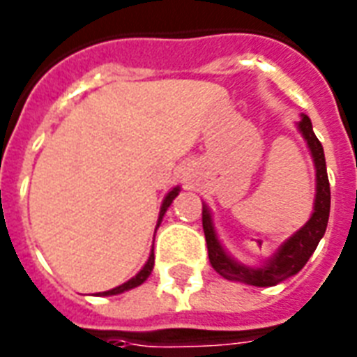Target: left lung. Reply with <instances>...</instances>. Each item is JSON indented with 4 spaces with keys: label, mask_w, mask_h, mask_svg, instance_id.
I'll return each mask as SVG.
<instances>
[{
    "label": "left lung",
    "mask_w": 357,
    "mask_h": 357,
    "mask_svg": "<svg viewBox=\"0 0 357 357\" xmlns=\"http://www.w3.org/2000/svg\"><path fill=\"white\" fill-rule=\"evenodd\" d=\"M300 131L307 140L311 155L315 161L317 168V196H315V209L313 215L307 220L304 228L296 231L293 237L285 241L280 246L272 259H268L265 266L261 268H248V266L238 265L237 261L229 257L224 248L218 243L215 229H213L211 215L207 211V207H202V226L206 234L207 254H209V263L215 271L231 282H243L255 287H272L276 283L294 276L296 272L302 271L307 263L317 244L322 238L328 226V217H330V181H328L326 172V159H324V150H322L321 140L317 139L311 128V120L307 116H302L298 123Z\"/></svg>",
    "instance_id": "8db88e82"
}]
</instances>
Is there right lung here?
Segmentation results:
<instances>
[{"mask_svg": "<svg viewBox=\"0 0 357 357\" xmlns=\"http://www.w3.org/2000/svg\"><path fill=\"white\" fill-rule=\"evenodd\" d=\"M178 192H179L178 187L168 192V196H167V198H165V202H162V206H161V213H159V222H161V220H162V217H165V213H167V209H168V207H170V204H172L174 198L178 196ZM159 222H157V224H159ZM153 259H155V257H153V250H151L150 259L146 261V265L142 266V271H140L139 274H137V276L131 278L129 282H126V283H122V285H119V287L111 289V291H105V293H102V294H105V296H107V294H120V293H123V291H129V289L137 287V285H140V283H144L146 280H148V276H150V274H151V268H153Z\"/></svg>", "mask_w": 357, "mask_h": 357, "instance_id": "right-lung-1", "label": "right lung"}]
</instances>
